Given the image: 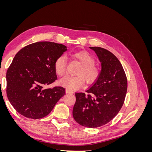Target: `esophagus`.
Returning <instances> with one entry per match:
<instances>
[{"label": "esophagus", "instance_id": "34e87169", "mask_svg": "<svg viewBox=\"0 0 152 152\" xmlns=\"http://www.w3.org/2000/svg\"><path fill=\"white\" fill-rule=\"evenodd\" d=\"M66 94H72L73 92L71 91L70 90H69V89H66Z\"/></svg>", "mask_w": 152, "mask_h": 152}]
</instances>
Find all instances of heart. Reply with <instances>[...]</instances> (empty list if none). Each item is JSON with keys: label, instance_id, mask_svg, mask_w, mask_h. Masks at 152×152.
Listing matches in <instances>:
<instances>
[{"label": "heart", "instance_id": "1", "mask_svg": "<svg viewBox=\"0 0 152 152\" xmlns=\"http://www.w3.org/2000/svg\"><path fill=\"white\" fill-rule=\"evenodd\" d=\"M72 56L79 61L81 67L77 71L79 75H66L59 80V84L66 87L70 91L79 89L84 84V79L87 83L91 84L95 82L99 75V68L94 65L95 59L87 51L73 53ZM67 58L65 55H61L55 60L54 70L59 76H63L66 70Z\"/></svg>", "mask_w": 152, "mask_h": 152}]
</instances>
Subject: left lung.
Segmentation results:
<instances>
[{"instance_id": "obj_1", "label": "left lung", "mask_w": 152, "mask_h": 152, "mask_svg": "<svg viewBox=\"0 0 152 152\" xmlns=\"http://www.w3.org/2000/svg\"><path fill=\"white\" fill-rule=\"evenodd\" d=\"M97 55L102 70L86 93H75L73 116L80 125L89 128L108 123L120 111L127 93V80L118 58L109 50L89 47Z\"/></svg>"}]
</instances>
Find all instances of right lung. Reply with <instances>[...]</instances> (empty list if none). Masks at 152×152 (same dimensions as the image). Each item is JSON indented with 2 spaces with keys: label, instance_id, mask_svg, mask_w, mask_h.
<instances>
[{
  "label": "right lung",
  "instance_id": "add662e5",
  "mask_svg": "<svg viewBox=\"0 0 152 152\" xmlns=\"http://www.w3.org/2000/svg\"><path fill=\"white\" fill-rule=\"evenodd\" d=\"M66 50L61 44L38 42L15 55L6 73V92L18 113L30 118H43L65 94L63 87H46L57 79L54 62Z\"/></svg>",
  "mask_w": 152,
  "mask_h": 152
}]
</instances>
